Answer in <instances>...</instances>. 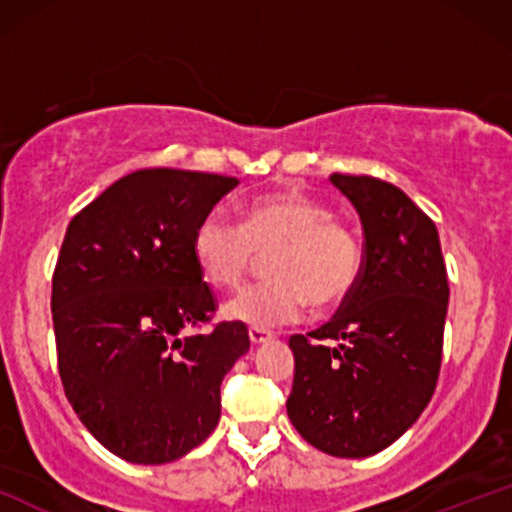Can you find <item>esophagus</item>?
Instances as JSON below:
<instances>
[{
	"label": "esophagus",
	"instance_id": "obj_1",
	"mask_svg": "<svg viewBox=\"0 0 512 512\" xmlns=\"http://www.w3.org/2000/svg\"><path fill=\"white\" fill-rule=\"evenodd\" d=\"M250 342H252V346H260V344H264V342H269V339H272V334L269 332H264V330H257V327H250Z\"/></svg>",
	"mask_w": 512,
	"mask_h": 512
}]
</instances>
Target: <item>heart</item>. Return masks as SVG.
Here are the masks:
<instances>
[{"label": "heart", "mask_w": 512, "mask_h": 512, "mask_svg": "<svg viewBox=\"0 0 512 512\" xmlns=\"http://www.w3.org/2000/svg\"><path fill=\"white\" fill-rule=\"evenodd\" d=\"M272 279L243 289L226 303V315L257 330L298 322L308 308L330 310L354 289L361 272L356 238L332 221V211L301 192H272L252 199L243 223L214 209L197 223L192 257L216 289L236 286L269 252Z\"/></svg>", "instance_id": "b5f03b06"}]
</instances>
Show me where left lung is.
Segmentation results:
<instances>
[{
	"mask_svg": "<svg viewBox=\"0 0 512 512\" xmlns=\"http://www.w3.org/2000/svg\"><path fill=\"white\" fill-rule=\"evenodd\" d=\"M330 182L361 219L363 264L339 313L310 340L289 339L286 411L313 448L358 460L395 443L431 402L450 289L436 223L399 187L368 175Z\"/></svg>",
	"mask_w": 512,
	"mask_h": 512,
	"instance_id": "obj_1",
	"label": "left lung"
}]
</instances>
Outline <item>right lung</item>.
Here are the masks:
<instances>
[{
  "label": "right lung",
  "mask_w": 512,
  "mask_h": 512,
  "mask_svg": "<svg viewBox=\"0 0 512 512\" xmlns=\"http://www.w3.org/2000/svg\"><path fill=\"white\" fill-rule=\"evenodd\" d=\"M238 185L197 170L120 178L67 226L52 276L60 378L81 424L132 464H166L209 438L243 322L187 334L214 313L192 236Z\"/></svg>",
  "instance_id": "add662e5"
}]
</instances>
